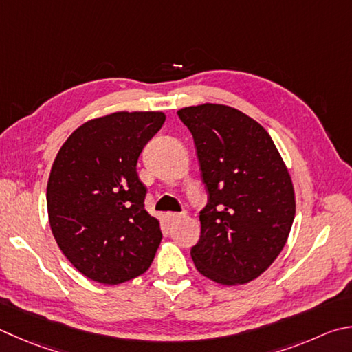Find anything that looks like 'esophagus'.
<instances>
[{"label":"esophagus","instance_id":"34e87169","mask_svg":"<svg viewBox=\"0 0 352 352\" xmlns=\"http://www.w3.org/2000/svg\"><path fill=\"white\" fill-rule=\"evenodd\" d=\"M183 217H186V212H168L166 214V219H168L169 221H177L183 219Z\"/></svg>","mask_w":352,"mask_h":352}]
</instances>
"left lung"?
I'll return each mask as SVG.
<instances>
[{
	"label": "left lung",
	"instance_id": "left-lung-1",
	"mask_svg": "<svg viewBox=\"0 0 352 352\" xmlns=\"http://www.w3.org/2000/svg\"><path fill=\"white\" fill-rule=\"evenodd\" d=\"M192 133L208 204L190 249L198 272L221 285L263 274L289 235L296 197L286 166L257 121L225 104L177 112Z\"/></svg>",
	"mask_w": 352,
	"mask_h": 352
}]
</instances>
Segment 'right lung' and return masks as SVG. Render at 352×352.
<instances>
[{"label": "right lung", "mask_w": 352, "mask_h": 352, "mask_svg": "<svg viewBox=\"0 0 352 352\" xmlns=\"http://www.w3.org/2000/svg\"><path fill=\"white\" fill-rule=\"evenodd\" d=\"M163 112H115L72 132L50 170L47 212L63 254L82 276L118 285L148 271L162 241L144 209L137 162Z\"/></svg>", "instance_id": "obj_1"}]
</instances>
